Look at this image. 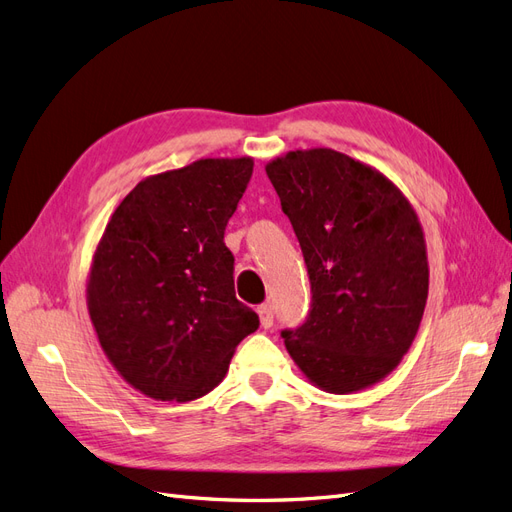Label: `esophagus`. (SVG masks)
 <instances>
[{
	"label": "esophagus",
	"mask_w": 512,
	"mask_h": 512,
	"mask_svg": "<svg viewBox=\"0 0 512 512\" xmlns=\"http://www.w3.org/2000/svg\"><path fill=\"white\" fill-rule=\"evenodd\" d=\"M258 316H260V324H262V327L269 329L271 324H273V307H271V303L258 305Z\"/></svg>",
	"instance_id": "obj_1"
}]
</instances>
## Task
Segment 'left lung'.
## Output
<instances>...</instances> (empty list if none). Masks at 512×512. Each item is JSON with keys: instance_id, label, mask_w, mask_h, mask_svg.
Instances as JSON below:
<instances>
[{"instance_id": "obj_1", "label": "left lung", "mask_w": 512, "mask_h": 512, "mask_svg": "<svg viewBox=\"0 0 512 512\" xmlns=\"http://www.w3.org/2000/svg\"><path fill=\"white\" fill-rule=\"evenodd\" d=\"M265 170L312 284L303 327L282 331L288 354L327 393L374 386L404 359L425 312L429 265L416 211L380 170L335 149L288 151Z\"/></svg>"}]
</instances>
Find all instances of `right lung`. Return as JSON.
I'll return each mask as SVG.
<instances>
[{"label": "right lung", "instance_id": "add662e5", "mask_svg": "<svg viewBox=\"0 0 512 512\" xmlns=\"http://www.w3.org/2000/svg\"><path fill=\"white\" fill-rule=\"evenodd\" d=\"M252 158H203L143 179L113 211L87 275V309L117 374L160 401L218 386L258 316L235 297L224 230Z\"/></svg>", "mask_w": 512, "mask_h": 512}]
</instances>
